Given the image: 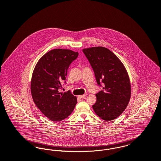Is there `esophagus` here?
I'll return each instance as SVG.
<instances>
[{
	"label": "esophagus",
	"instance_id": "esophagus-1",
	"mask_svg": "<svg viewBox=\"0 0 161 161\" xmlns=\"http://www.w3.org/2000/svg\"><path fill=\"white\" fill-rule=\"evenodd\" d=\"M86 94L79 95V97L81 98H82V99H85V98H86Z\"/></svg>",
	"mask_w": 161,
	"mask_h": 161
}]
</instances>
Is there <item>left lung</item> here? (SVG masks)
Segmentation results:
<instances>
[{
    "mask_svg": "<svg viewBox=\"0 0 161 161\" xmlns=\"http://www.w3.org/2000/svg\"><path fill=\"white\" fill-rule=\"evenodd\" d=\"M92 67L98 85L102 81L104 91L96 94L93 106L95 113L105 121L120 116L127 107L131 95V86L127 70L113 52L103 47L83 49Z\"/></svg>",
    "mask_w": 161,
    "mask_h": 161,
    "instance_id": "obj_1",
    "label": "left lung"
}]
</instances>
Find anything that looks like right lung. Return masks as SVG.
<instances>
[{
    "instance_id": "obj_1",
    "label": "right lung",
    "mask_w": 161,
    "mask_h": 161,
    "mask_svg": "<svg viewBox=\"0 0 161 161\" xmlns=\"http://www.w3.org/2000/svg\"><path fill=\"white\" fill-rule=\"evenodd\" d=\"M78 55L77 52L71 50L55 48L41 57L33 70L30 86L32 98L42 113L53 122L69 116L77 103L76 97L69 91L59 92L58 89Z\"/></svg>"
}]
</instances>
